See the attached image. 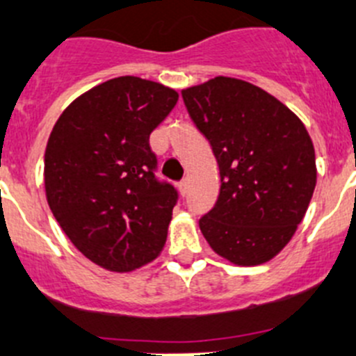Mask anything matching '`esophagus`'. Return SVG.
Listing matches in <instances>:
<instances>
[{
    "label": "esophagus",
    "instance_id": "34e87169",
    "mask_svg": "<svg viewBox=\"0 0 356 356\" xmlns=\"http://www.w3.org/2000/svg\"><path fill=\"white\" fill-rule=\"evenodd\" d=\"M178 191H180L181 195H187V192H188V181H187V180H181L180 184H178Z\"/></svg>",
    "mask_w": 356,
    "mask_h": 356
}]
</instances>
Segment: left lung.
Returning a JSON list of instances; mask_svg holds the SVG:
<instances>
[{
  "mask_svg": "<svg viewBox=\"0 0 356 356\" xmlns=\"http://www.w3.org/2000/svg\"><path fill=\"white\" fill-rule=\"evenodd\" d=\"M220 171L217 203L200 218L211 249L240 266L266 263L288 245L316 187V156L304 123L242 79L218 76L181 91Z\"/></svg>",
  "mask_w": 356,
  "mask_h": 356,
  "instance_id": "8db88e82",
  "label": "left lung"
}]
</instances>
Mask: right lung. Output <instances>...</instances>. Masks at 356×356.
Here are the masks:
<instances>
[{
	"label": "right lung",
	"instance_id": "1",
	"mask_svg": "<svg viewBox=\"0 0 356 356\" xmlns=\"http://www.w3.org/2000/svg\"><path fill=\"white\" fill-rule=\"evenodd\" d=\"M178 102L161 83L123 76L61 113L44 156L45 195L76 249L111 272L161 254L178 192L155 176L149 134Z\"/></svg>",
	"mask_w": 356,
	"mask_h": 356
}]
</instances>
